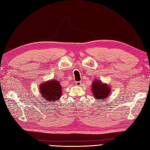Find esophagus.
Wrapping results in <instances>:
<instances>
[{"instance_id": "esophagus-1", "label": "esophagus", "mask_w": 150, "mask_h": 150, "mask_svg": "<svg viewBox=\"0 0 150 150\" xmlns=\"http://www.w3.org/2000/svg\"><path fill=\"white\" fill-rule=\"evenodd\" d=\"M75 84L77 86H81V84H82V82L81 81H77V82H75Z\"/></svg>"}]
</instances>
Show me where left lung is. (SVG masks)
I'll list each match as a JSON object with an SVG mask.
<instances>
[{
	"instance_id": "left-lung-1",
	"label": "left lung",
	"mask_w": 150,
	"mask_h": 150,
	"mask_svg": "<svg viewBox=\"0 0 150 150\" xmlns=\"http://www.w3.org/2000/svg\"><path fill=\"white\" fill-rule=\"evenodd\" d=\"M91 90L96 99L103 100L107 98L110 93V88L107 84H104L100 81H94L92 84Z\"/></svg>"
}]
</instances>
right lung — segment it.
Returning <instances> with one entry per match:
<instances>
[{
	"instance_id": "obj_1",
	"label": "right lung",
	"mask_w": 150,
	"mask_h": 150,
	"mask_svg": "<svg viewBox=\"0 0 150 150\" xmlns=\"http://www.w3.org/2000/svg\"><path fill=\"white\" fill-rule=\"evenodd\" d=\"M40 90L43 98L50 103L58 100L62 95V87L60 82L55 80L44 82L40 85Z\"/></svg>"
}]
</instances>
